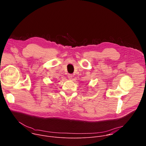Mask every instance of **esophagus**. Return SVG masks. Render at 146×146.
<instances>
[{
    "instance_id": "34e87169",
    "label": "esophagus",
    "mask_w": 146,
    "mask_h": 146,
    "mask_svg": "<svg viewBox=\"0 0 146 146\" xmlns=\"http://www.w3.org/2000/svg\"><path fill=\"white\" fill-rule=\"evenodd\" d=\"M68 77L69 80H72V77H73V76H72V74H68Z\"/></svg>"
}]
</instances>
